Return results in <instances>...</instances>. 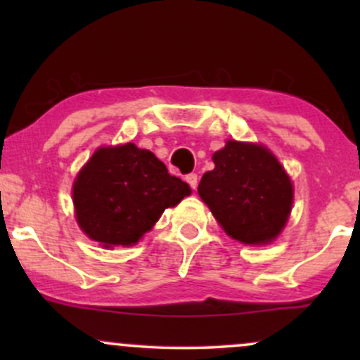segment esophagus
<instances>
[{
    "mask_svg": "<svg viewBox=\"0 0 360 360\" xmlns=\"http://www.w3.org/2000/svg\"><path fill=\"white\" fill-rule=\"evenodd\" d=\"M186 181H188V184L191 186L193 191L198 188V174H194V172H191V174L186 176Z\"/></svg>",
    "mask_w": 360,
    "mask_h": 360,
    "instance_id": "34e87169",
    "label": "esophagus"
}]
</instances>
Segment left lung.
Instances as JSON below:
<instances>
[{
  "mask_svg": "<svg viewBox=\"0 0 360 360\" xmlns=\"http://www.w3.org/2000/svg\"><path fill=\"white\" fill-rule=\"evenodd\" d=\"M213 162L198 193L223 230L249 245L274 240L292 205L291 181L278 159L266 147L229 140Z\"/></svg>",
  "mask_w": 360,
  "mask_h": 360,
  "instance_id": "8db88e82",
  "label": "left lung"
}]
</instances>
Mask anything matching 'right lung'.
I'll return each instance as SVG.
<instances>
[{
    "label": "right lung",
    "instance_id": "add662e5",
    "mask_svg": "<svg viewBox=\"0 0 360 360\" xmlns=\"http://www.w3.org/2000/svg\"><path fill=\"white\" fill-rule=\"evenodd\" d=\"M189 194L188 183L134 143L98 148L72 188L77 223L103 247L137 243L164 210Z\"/></svg>",
    "mask_w": 360,
    "mask_h": 360
}]
</instances>
